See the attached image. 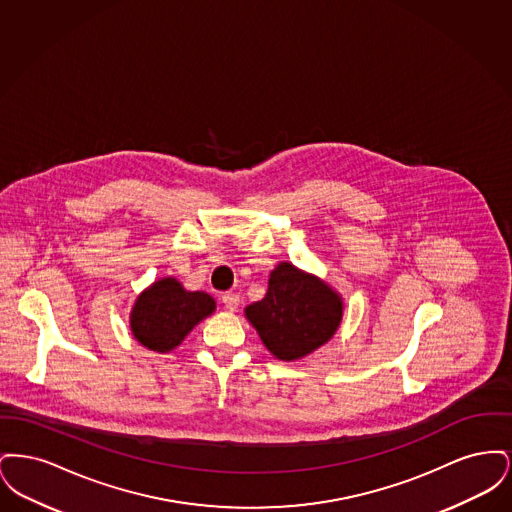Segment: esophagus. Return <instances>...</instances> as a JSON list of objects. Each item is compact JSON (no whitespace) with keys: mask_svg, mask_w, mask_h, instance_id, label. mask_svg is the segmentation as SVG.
Here are the masks:
<instances>
[{"mask_svg":"<svg viewBox=\"0 0 512 512\" xmlns=\"http://www.w3.org/2000/svg\"><path fill=\"white\" fill-rule=\"evenodd\" d=\"M222 303L228 311H236L240 307V295L236 292L222 293Z\"/></svg>","mask_w":512,"mask_h":512,"instance_id":"obj_1","label":"esophagus"}]
</instances>
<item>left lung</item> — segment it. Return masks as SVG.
<instances>
[{"instance_id": "obj_1", "label": "left lung", "mask_w": 512, "mask_h": 512, "mask_svg": "<svg viewBox=\"0 0 512 512\" xmlns=\"http://www.w3.org/2000/svg\"><path fill=\"white\" fill-rule=\"evenodd\" d=\"M341 301L315 276L280 263L272 270L268 292L245 309L268 351L293 361L309 355L334 336L341 320Z\"/></svg>"}]
</instances>
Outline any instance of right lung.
<instances>
[{"instance_id":"obj_1","label":"right lung","mask_w":512,"mask_h":512,"mask_svg":"<svg viewBox=\"0 0 512 512\" xmlns=\"http://www.w3.org/2000/svg\"><path fill=\"white\" fill-rule=\"evenodd\" d=\"M213 311L215 299L211 295L186 292L174 278H163L138 297L130 328L134 338L147 349L167 353Z\"/></svg>"}]
</instances>
